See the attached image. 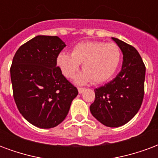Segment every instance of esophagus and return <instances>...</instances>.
I'll return each instance as SVG.
<instances>
[{"instance_id":"1","label":"esophagus","mask_w":158,"mask_h":158,"mask_svg":"<svg viewBox=\"0 0 158 158\" xmlns=\"http://www.w3.org/2000/svg\"><path fill=\"white\" fill-rule=\"evenodd\" d=\"M84 88H78V92H79V94H81L82 92L84 91Z\"/></svg>"}]
</instances>
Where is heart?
Instances as JSON below:
<instances>
[{
  "label": "heart",
  "mask_w": 158,
  "mask_h": 158,
  "mask_svg": "<svg viewBox=\"0 0 158 158\" xmlns=\"http://www.w3.org/2000/svg\"><path fill=\"white\" fill-rule=\"evenodd\" d=\"M123 53L116 43L91 41L80 42L74 47L71 54L60 52L57 57V65L67 78H72L82 64L84 72L77 78L83 83L91 80L94 83L108 81L120 66Z\"/></svg>",
  "instance_id": "b5f03b06"
}]
</instances>
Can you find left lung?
<instances>
[{
	"mask_svg": "<svg viewBox=\"0 0 158 158\" xmlns=\"http://www.w3.org/2000/svg\"><path fill=\"white\" fill-rule=\"evenodd\" d=\"M112 39L123 54L122 70L112 81L95 88V99L90 106V111L102 124L117 127L129 122L141 106L145 66L133 46L117 38Z\"/></svg>",
	"mask_w": 158,
	"mask_h": 158,
	"instance_id": "8db88e82",
	"label": "left lung"
}]
</instances>
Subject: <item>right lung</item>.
<instances>
[{
  "mask_svg": "<svg viewBox=\"0 0 158 158\" xmlns=\"http://www.w3.org/2000/svg\"><path fill=\"white\" fill-rule=\"evenodd\" d=\"M64 47L58 36L37 35L13 57L10 68L13 98L22 116L35 127L58 126L78 94L57 66V57Z\"/></svg>",
  "mask_w": 158,
  "mask_h": 158,
  "instance_id": "obj_1",
  "label": "right lung"
}]
</instances>
